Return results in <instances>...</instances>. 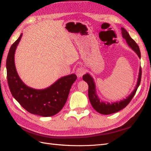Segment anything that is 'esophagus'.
Returning <instances> with one entry per match:
<instances>
[{
	"mask_svg": "<svg viewBox=\"0 0 151 151\" xmlns=\"http://www.w3.org/2000/svg\"><path fill=\"white\" fill-rule=\"evenodd\" d=\"M86 73V70L82 67H80L76 69V74L78 77H82Z\"/></svg>",
	"mask_w": 151,
	"mask_h": 151,
	"instance_id": "esophagus-1",
	"label": "esophagus"
}]
</instances>
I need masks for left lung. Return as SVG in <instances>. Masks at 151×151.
Instances as JSON below:
<instances>
[{
	"instance_id": "8db88e82",
	"label": "left lung",
	"mask_w": 151,
	"mask_h": 151,
	"mask_svg": "<svg viewBox=\"0 0 151 151\" xmlns=\"http://www.w3.org/2000/svg\"><path fill=\"white\" fill-rule=\"evenodd\" d=\"M122 29V37L125 38L126 42H127L129 46L132 48V50H134L136 53L138 55L139 58H141V53H140L139 48L138 44L136 43V42L132 39V38L129 35L128 32L126 31L124 27L121 28ZM141 78H142V68L140 67L139 68V72L137 84H136V87L134 90L131 93V94L128 97L126 98V99L123 100H121L120 101H117V102L114 103H106L102 101H100V99L98 97L97 94L96 93V89H95V84L93 80V78L89 74L87 73V74L84 75L82 77L83 80L84 81L86 82L88 84L89 89H88V96L89 99L91 104L93 107L95 109L97 112L99 113L102 114H113L116 112L123 109L129 102L131 101L132 98L134 97V94L137 91L138 87L139 86L140 82H141Z\"/></svg>"
}]
</instances>
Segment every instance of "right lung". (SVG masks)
Listing matches in <instances>:
<instances>
[{"instance_id":"add662e5","label":"right lung","mask_w":151,"mask_h":151,"mask_svg":"<svg viewBox=\"0 0 151 151\" xmlns=\"http://www.w3.org/2000/svg\"><path fill=\"white\" fill-rule=\"evenodd\" d=\"M22 35L21 34L12 44L7 57V79L10 91L20 106L29 113L44 117L51 116L57 114L64 106L77 76L75 74L63 76L44 89L27 87L17 74L14 60L16 48Z\"/></svg>"}]
</instances>
